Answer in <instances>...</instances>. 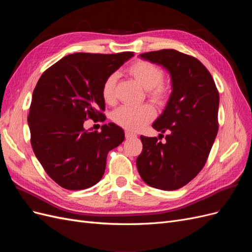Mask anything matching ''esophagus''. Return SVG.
Returning <instances> with one entry per match:
<instances>
[{"label": "esophagus", "instance_id": "34e87169", "mask_svg": "<svg viewBox=\"0 0 252 252\" xmlns=\"http://www.w3.org/2000/svg\"><path fill=\"white\" fill-rule=\"evenodd\" d=\"M125 136H126L127 139H131V138H135L136 134L133 133V132H131V131L126 130V131H125Z\"/></svg>", "mask_w": 252, "mask_h": 252}]
</instances>
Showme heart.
Listing matches in <instances>:
<instances>
[{
	"mask_svg": "<svg viewBox=\"0 0 252 252\" xmlns=\"http://www.w3.org/2000/svg\"><path fill=\"white\" fill-rule=\"evenodd\" d=\"M128 72L146 89L149 100L158 105L164 106L170 96L171 88L169 83L164 81V71L159 66L149 61L139 60L128 68ZM118 74L110 73L102 84V97L105 103L112 105L117 101ZM157 116L156 109L150 104L139 106L123 105L112 112L111 119L118 126L127 130H139Z\"/></svg>",
	"mask_w": 252,
	"mask_h": 252,
	"instance_id": "heart-1",
	"label": "heart"
}]
</instances>
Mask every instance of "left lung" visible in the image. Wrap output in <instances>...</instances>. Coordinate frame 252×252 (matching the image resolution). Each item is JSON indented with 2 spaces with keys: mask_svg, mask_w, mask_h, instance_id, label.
<instances>
[{
  "mask_svg": "<svg viewBox=\"0 0 252 252\" xmlns=\"http://www.w3.org/2000/svg\"><path fill=\"white\" fill-rule=\"evenodd\" d=\"M141 58L168 69L172 94L152 124L156 130L168 132L166 142L141 135L143 150L136 167L149 186L175 190L193 180L207 161L219 130V91L207 68L192 56L162 49Z\"/></svg>",
  "mask_w": 252,
  "mask_h": 252,
  "instance_id": "8db88e82",
  "label": "left lung"
}]
</instances>
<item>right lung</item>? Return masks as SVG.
Returning a JSON list of instances; mask_svg holds the SVG:
<instances>
[{
    "label": "right lung",
    "instance_id": "1",
    "mask_svg": "<svg viewBox=\"0 0 252 252\" xmlns=\"http://www.w3.org/2000/svg\"><path fill=\"white\" fill-rule=\"evenodd\" d=\"M133 52L68 55L41 75L28 114L30 143L44 170L58 185L86 189L103 177L108 152L124 141L123 129L109 123L101 131L84 122H104V80Z\"/></svg>",
    "mask_w": 252,
    "mask_h": 252
}]
</instances>
